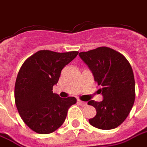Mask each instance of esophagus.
<instances>
[{"instance_id":"obj_1","label":"esophagus","mask_w":147,"mask_h":147,"mask_svg":"<svg viewBox=\"0 0 147 147\" xmlns=\"http://www.w3.org/2000/svg\"><path fill=\"white\" fill-rule=\"evenodd\" d=\"M77 102H78V103H79L81 106H86V105H87V104H86V102H83V101H81V100H78Z\"/></svg>"}]
</instances>
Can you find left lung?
I'll return each instance as SVG.
<instances>
[{
    "label": "left lung",
    "instance_id": "1",
    "mask_svg": "<svg viewBox=\"0 0 147 147\" xmlns=\"http://www.w3.org/2000/svg\"><path fill=\"white\" fill-rule=\"evenodd\" d=\"M92 71L102 93V102L89 101L96 109L94 117L89 120L92 126L102 130L116 128L125 120L131 110L136 84L129 62L119 52L109 47H98L79 53Z\"/></svg>",
    "mask_w": 147,
    "mask_h": 147
}]
</instances>
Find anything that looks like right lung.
Segmentation results:
<instances>
[{"label": "right lung", "instance_id": "obj_1", "mask_svg": "<svg viewBox=\"0 0 147 147\" xmlns=\"http://www.w3.org/2000/svg\"><path fill=\"white\" fill-rule=\"evenodd\" d=\"M77 51L40 50L24 61L15 85V102L22 120L38 134H49L63 124L76 98L53 93L61 70L76 57Z\"/></svg>", "mask_w": 147, "mask_h": 147}]
</instances>
